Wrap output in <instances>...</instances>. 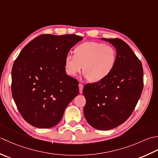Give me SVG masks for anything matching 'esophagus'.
Masks as SVG:
<instances>
[{
    "label": "esophagus",
    "instance_id": "34e87169",
    "mask_svg": "<svg viewBox=\"0 0 158 158\" xmlns=\"http://www.w3.org/2000/svg\"><path fill=\"white\" fill-rule=\"evenodd\" d=\"M79 91H80V93H82V89H83V87H84V85H82V84H79Z\"/></svg>",
    "mask_w": 158,
    "mask_h": 158
}]
</instances>
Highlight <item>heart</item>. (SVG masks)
<instances>
[{
	"mask_svg": "<svg viewBox=\"0 0 158 158\" xmlns=\"http://www.w3.org/2000/svg\"><path fill=\"white\" fill-rule=\"evenodd\" d=\"M73 54L64 59L66 73L75 77L83 72L90 82H97L106 78L117 63V51L110 45L98 41H86L75 47Z\"/></svg>",
	"mask_w": 158,
	"mask_h": 158,
	"instance_id": "1",
	"label": "heart"
}]
</instances>
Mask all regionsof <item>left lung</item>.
Returning a JSON list of instances; mask_svg holds the SVG:
<instances>
[{
    "label": "left lung",
    "instance_id": "8db88e82",
    "mask_svg": "<svg viewBox=\"0 0 158 158\" xmlns=\"http://www.w3.org/2000/svg\"><path fill=\"white\" fill-rule=\"evenodd\" d=\"M102 40L117 50V63L106 78L83 89L84 114L93 127L108 130L118 126L132 113L143 89V69L131 48L120 39Z\"/></svg>",
    "mask_w": 158,
    "mask_h": 158
}]
</instances>
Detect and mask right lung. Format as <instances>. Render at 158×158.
Returning a JSON list of instances; mask_svg holds the SVG:
<instances>
[{
	"label": "right lung",
	"instance_id": "1",
	"mask_svg": "<svg viewBox=\"0 0 158 158\" xmlns=\"http://www.w3.org/2000/svg\"><path fill=\"white\" fill-rule=\"evenodd\" d=\"M82 40L76 35H41L14 61L12 96L22 117L33 126H55L67 105L78 95V81L67 75L64 59Z\"/></svg>",
	"mask_w": 158,
	"mask_h": 158
}]
</instances>
